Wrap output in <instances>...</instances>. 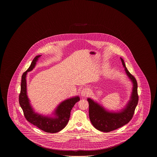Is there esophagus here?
Instances as JSON below:
<instances>
[{
	"label": "esophagus",
	"mask_w": 157,
	"mask_h": 157,
	"mask_svg": "<svg viewBox=\"0 0 157 157\" xmlns=\"http://www.w3.org/2000/svg\"><path fill=\"white\" fill-rule=\"evenodd\" d=\"M89 90H88L86 88H84L82 90V91H81V96H82V97H86V96H88V95L89 94Z\"/></svg>",
	"instance_id": "obj_1"
}]
</instances>
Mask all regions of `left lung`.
<instances>
[{
	"mask_svg": "<svg viewBox=\"0 0 157 157\" xmlns=\"http://www.w3.org/2000/svg\"><path fill=\"white\" fill-rule=\"evenodd\" d=\"M121 61L127 76L133 84L130 99L124 108L118 112L107 110L103 106L88 98L89 105V118L91 123L95 128L102 132H108L125 125L128 123L134 116L139 101L137 94V83L136 79L126 68L123 59Z\"/></svg>",
	"mask_w": 157,
	"mask_h": 157,
	"instance_id": "obj_1",
	"label": "left lung"
}]
</instances>
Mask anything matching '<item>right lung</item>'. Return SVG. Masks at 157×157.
I'll list each match as a JSON object with an SVG mask.
<instances>
[{"instance_id":"obj_1","label":"right lung","mask_w":157,"mask_h":157,"mask_svg":"<svg viewBox=\"0 0 157 157\" xmlns=\"http://www.w3.org/2000/svg\"><path fill=\"white\" fill-rule=\"evenodd\" d=\"M41 56L38 55L34 57L29 69L22 75L19 103L27 121L43 131L49 133H56L62 130L67 125L72 108L80 100V98L77 96L62 101L55 109L53 112L54 116L52 117L35 112L27 96L26 76L28 72L33 70L39 58Z\"/></svg>"}]
</instances>
